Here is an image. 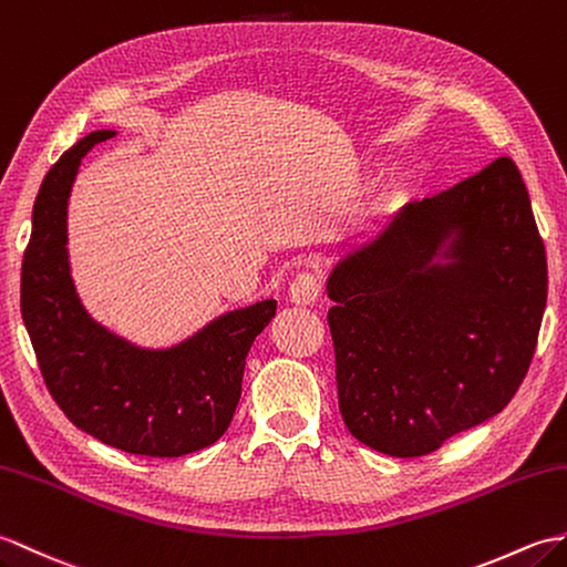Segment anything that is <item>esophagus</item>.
Returning <instances> with one entry per match:
<instances>
[{"label": "esophagus", "instance_id": "obj_1", "mask_svg": "<svg viewBox=\"0 0 567 567\" xmlns=\"http://www.w3.org/2000/svg\"><path fill=\"white\" fill-rule=\"evenodd\" d=\"M321 297V285L311 272H301L289 285V301L297 307H311Z\"/></svg>", "mask_w": 567, "mask_h": 567}]
</instances>
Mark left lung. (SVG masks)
<instances>
[{"instance_id": "8db88e82", "label": "left lung", "mask_w": 567, "mask_h": 567, "mask_svg": "<svg viewBox=\"0 0 567 567\" xmlns=\"http://www.w3.org/2000/svg\"><path fill=\"white\" fill-rule=\"evenodd\" d=\"M338 405L354 440L423 456L515 396L548 268L519 168L499 156L350 246L326 278Z\"/></svg>"}]
</instances>
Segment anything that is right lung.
I'll return each mask as SVG.
<instances>
[{
  "mask_svg": "<svg viewBox=\"0 0 567 567\" xmlns=\"http://www.w3.org/2000/svg\"><path fill=\"white\" fill-rule=\"evenodd\" d=\"M113 135L89 133L43 178L21 268V316L50 396L79 430L127 454L183 456L227 432L246 354L278 301L221 313L171 348L130 343L86 311L72 280L68 207L86 152Z\"/></svg>",
  "mask_w": 567,
  "mask_h": 567,
  "instance_id": "add662e5",
  "label": "right lung"
}]
</instances>
